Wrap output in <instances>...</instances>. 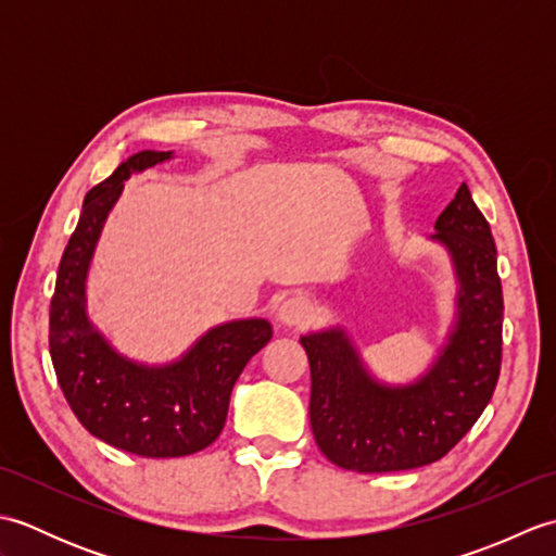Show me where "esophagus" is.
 <instances>
[{"label": "esophagus", "mask_w": 556, "mask_h": 556, "mask_svg": "<svg viewBox=\"0 0 556 556\" xmlns=\"http://www.w3.org/2000/svg\"><path fill=\"white\" fill-rule=\"evenodd\" d=\"M279 320L289 327H305L313 320V303L305 296H289L279 308Z\"/></svg>", "instance_id": "1"}]
</instances>
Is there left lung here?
<instances>
[{
    "instance_id": "obj_1",
    "label": "left lung",
    "mask_w": 556,
    "mask_h": 556,
    "mask_svg": "<svg viewBox=\"0 0 556 556\" xmlns=\"http://www.w3.org/2000/svg\"><path fill=\"white\" fill-rule=\"evenodd\" d=\"M454 257L458 323L434 368L410 387H382L363 370L344 332L301 337L311 363V425L339 468L392 473L434 464L473 428L502 368L504 299L488 219L460 184L434 222Z\"/></svg>"
}]
</instances>
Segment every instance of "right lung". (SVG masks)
<instances>
[{
    "label": "right lung",
    "mask_w": 556,
    "mask_h": 556,
    "mask_svg": "<svg viewBox=\"0 0 556 556\" xmlns=\"http://www.w3.org/2000/svg\"><path fill=\"white\" fill-rule=\"evenodd\" d=\"M169 157L143 150L90 188L50 305V356L71 410L98 440L148 458L188 456L215 442L236 380L271 339L267 320L229 323L210 329L179 363L146 368L114 353L88 323L83 281L104 217L128 176Z\"/></svg>",
    "instance_id": "1"
}]
</instances>
